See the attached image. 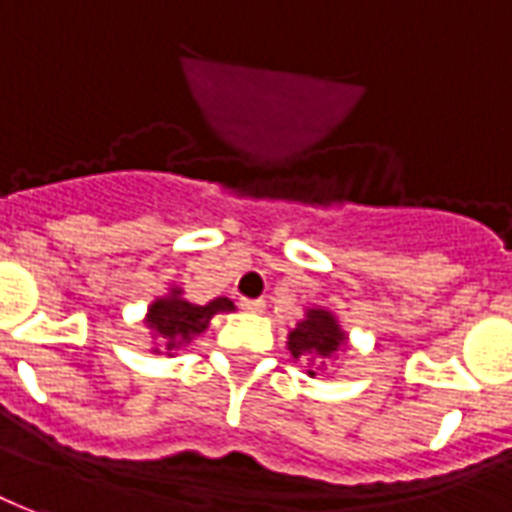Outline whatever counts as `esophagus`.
<instances>
[{"mask_svg": "<svg viewBox=\"0 0 512 512\" xmlns=\"http://www.w3.org/2000/svg\"><path fill=\"white\" fill-rule=\"evenodd\" d=\"M240 305L245 308V311H251V313H261L264 311V302L261 300H248V297H242Z\"/></svg>", "mask_w": 512, "mask_h": 512, "instance_id": "1", "label": "esophagus"}]
</instances>
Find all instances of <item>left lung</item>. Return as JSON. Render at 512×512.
Instances as JSON below:
<instances>
[{
	"label": "left lung",
	"mask_w": 512,
	"mask_h": 512,
	"mask_svg": "<svg viewBox=\"0 0 512 512\" xmlns=\"http://www.w3.org/2000/svg\"><path fill=\"white\" fill-rule=\"evenodd\" d=\"M343 343H346V333L341 330V324L333 313L324 308H311L305 311V319L297 322L292 333H289V352L294 360H305L308 363V374L316 376L313 368L322 371V365L338 354Z\"/></svg>",
	"instance_id": "left-lung-1"
}]
</instances>
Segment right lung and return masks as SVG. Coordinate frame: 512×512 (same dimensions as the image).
<instances>
[{"mask_svg": "<svg viewBox=\"0 0 512 512\" xmlns=\"http://www.w3.org/2000/svg\"><path fill=\"white\" fill-rule=\"evenodd\" d=\"M229 311H234V302L229 297H215L207 305H193L182 297V289L174 286L166 297H158L149 305L147 319H144L152 330V338L158 341L152 352L174 357V352L190 346L196 335L207 330V324L215 313Z\"/></svg>", "mask_w": 512, "mask_h": 512, "instance_id": "obj_1", "label": "right lung"}]
</instances>
